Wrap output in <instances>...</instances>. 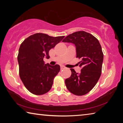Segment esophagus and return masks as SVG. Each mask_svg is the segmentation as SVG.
<instances>
[{
	"label": "esophagus",
	"mask_w": 123,
	"mask_h": 123,
	"mask_svg": "<svg viewBox=\"0 0 123 123\" xmlns=\"http://www.w3.org/2000/svg\"><path fill=\"white\" fill-rule=\"evenodd\" d=\"M64 68H65V67L63 66H61V69H63Z\"/></svg>",
	"instance_id": "1"
}]
</instances>
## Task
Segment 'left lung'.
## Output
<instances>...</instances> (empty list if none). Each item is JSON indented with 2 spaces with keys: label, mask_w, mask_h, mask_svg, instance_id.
Segmentation results:
<instances>
[{
  "label": "left lung",
  "mask_w": 123,
  "mask_h": 123,
  "mask_svg": "<svg viewBox=\"0 0 123 123\" xmlns=\"http://www.w3.org/2000/svg\"><path fill=\"white\" fill-rule=\"evenodd\" d=\"M63 42L72 43L76 47V57L81 67L80 74L70 69L72 74L65 80L67 88L76 95L86 94L93 88L100 77L104 54L96 37L84 31H79L65 37Z\"/></svg>",
  "instance_id": "obj_1"
}]
</instances>
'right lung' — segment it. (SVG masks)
I'll list each match as a JSON object with an SVG mask.
<instances>
[{"mask_svg": "<svg viewBox=\"0 0 123 123\" xmlns=\"http://www.w3.org/2000/svg\"><path fill=\"white\" fill-rule=\"evenodd\" d=\"M64 37L37 33L28 37L20 44L17 56L19 76L24 86L32 94L43 95L51 89L60 67L45 64L43 59H49L50 50Z\"/></svg>", "mask_w": 123, "mask_h": 123, "instance_id": "add662e5", "label": "right lung"}]
</instances>
